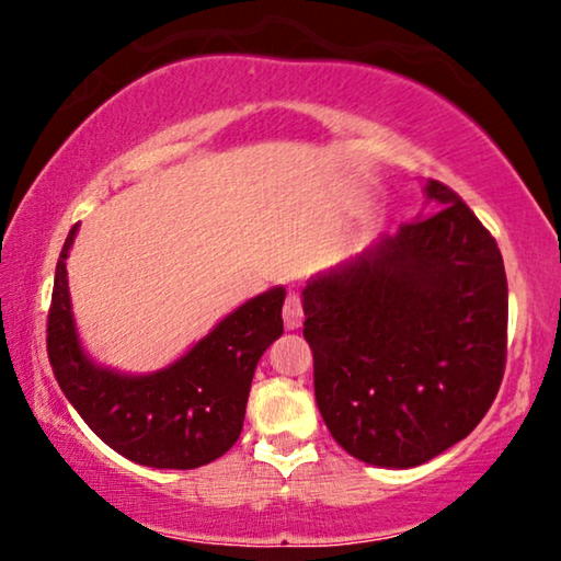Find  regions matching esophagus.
<instances>
[{"mask_svg": "<svg viewBox=\"0 0 561 561\" xmlns=\"http://www.w3.org/2000/svg\"><path fill=\"white\" fill-rule=\"evenodd\" d=\"M283 321H286V329H298L304 321V309H301V296L288 294L286 304H283Z\"/></svg>", "mask_w": 561, "mask_h": 561, "instance_id": "obj_1", "label": "esophagus"}]
</instances>
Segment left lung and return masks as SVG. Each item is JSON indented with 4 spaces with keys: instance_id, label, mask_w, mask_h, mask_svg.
Returning <instances> with one entry per match:
<instances>
[{
    "instance_id": "left-lung-1",
    "label": "left lung",
    "mask_w": 561,
    "mask_h": 561,
    "mask_svg": "<svg viewBox=\"0 0 561 561\" xmlns=\"http://www.w3.org/2000/svg\"><path fill=\"white\" fill-rule=\"evenodd\" d=\"M426 211L304 288L313 393L336 444L405 470L480 424L505 370L508 280L462 198L426 181Z\"/></svg>"
}]
</instances>
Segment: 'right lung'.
<instances>
[{
	"instance_id": "right-lung-1",
	"label": "right lung",
	"mask_w": 561,
	"mask_h": 561,
	"mask_svg": "<svg viewBox=\"0 0 561 561\" xmlns=\"http://www.w3.org/2000/svg\"><path fill=\"white\" fill-rule=\"evenodd\" d=\"M68 232L56 265L48 311V359L60 390L104 444L137 465L194 470L240 439L257 359L283 334L275 286L219 321L173 365L150 375H122L81 350L68 296Z\"/></svg>"
}]
</instances>
